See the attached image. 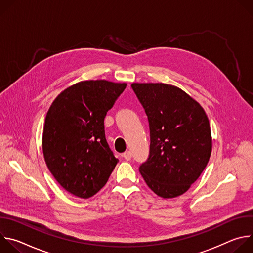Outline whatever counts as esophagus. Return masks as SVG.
Wrapping results in <instances>:
<instances>
[{
    "label": "esophagus",
    "mask_w": 253,
    "mask_h": 253,
    "mask_svg": "<svg viewBox=\"0 0 253 253\" xmlns=\"http://www.w3.org/2000/svg\"><path fill=\"white\" fill-rule=\"evenodd\" d=\"M122 156H123L126 160H131V158H132V153H131L130 151H126V152H124V153L122 154Z\"/></svg>",
    "instance_id": "obj_1"
}]
</instances>
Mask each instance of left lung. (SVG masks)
Listing matches in <instances>:
<instances>
[{"mask_svg": "<svg viewBox=\"0 0 253 253\" xmlns=\"http://www.w3.org/2000/svg\"><path fill=\"white\" fill-rule=\"evenodd\" d=\"M148 118L150 150L139 171L163 198L185 193L206 167L212 139L203 108L181 89L163 83L131 85Z\"/></svg>", "mask_w": 253, "mask_h": 253, "instance_id": "1", "label": "left lung"}]
</instances>
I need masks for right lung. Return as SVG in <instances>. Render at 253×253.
I'll list each match as a JSON object with an SVG mask.
<instances>
[{
  "label": "right lung",
  "instance_id": "add662e5",
  "mask_svg": "<svg viewBox=\"0 0 253 253\" xmlns=\"http://www.w3.org/2000/svg\"><path fill=\"white\" fill-rule=\"evenodd\" d=\"M125 83L82 81L64 90L46 116L42 146L57 182L80 198L95 195L108 181L118 159L105 137L104 119Z\"/></svg>",
  "mask_w": 253,
  "mask_h": 253
}]
</instances>
